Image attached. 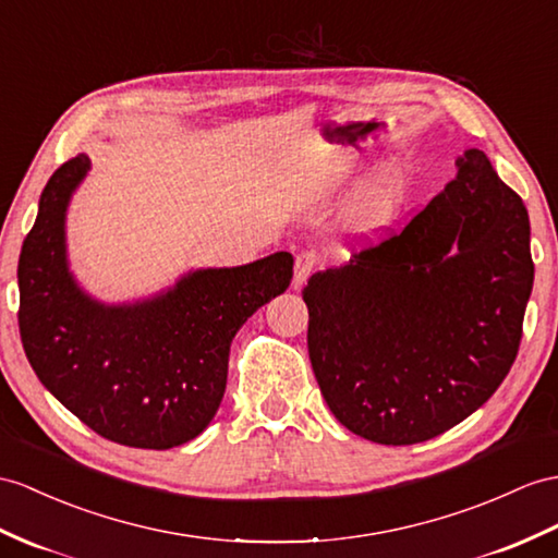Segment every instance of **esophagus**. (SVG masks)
<instances>
[{"label":"esophagus","mask_w":558,"mask_h":558,"mask_svg":"<svg viewBox=\"0 0 558 558\" xmlns=\"http://www.w3.org/2000/svg\"><path fill=\"white\" fill-rule=\"evenodd\" d=\"M319 267V255L315 251H303L295 257V271H293V283L295 289L303 287V283L315 275V269Z\"/></svg>","instance_id":"esophagus-1"}]
</instances>
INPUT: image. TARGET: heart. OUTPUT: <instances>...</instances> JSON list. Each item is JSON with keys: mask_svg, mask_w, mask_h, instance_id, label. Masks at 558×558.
<instances>
[{"mask_svg": "<svg viewBox=\"0 0 558 558\" xmlns=\"http://www.w3.org/2000/svg\"><path fill=\"white\" fill-rule=\"evenodd\" d=\"M402 196V186L396 180H388L372 194H366L360 203L355 213H352V220L360 229H378L390 222V217L396 215V208Z\"/></svg>", "mask_w": 558, "mask_h": 558, "instance_id": "1", "label": "heart"}]
</instances>
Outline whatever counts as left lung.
<instances>
[{
    "mask_svg": "<svg viewBox=\"0 0 558 558\" xmlns=\"http://www.w3.org/2000/svg\"><path fill=\"white\" fill-rule=\"evenodd\" d=\"M381 236L307 281V350L348 430L414 445L490 400L519 355L535 277L530 220L469 148L457 180Z\"/></svg>",
    "mask_w": 558,
    "mask_h": 558,
    "instance_id": "left-lung-1",
    "label": "left lung"
}]
</instances>
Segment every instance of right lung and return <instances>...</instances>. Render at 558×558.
<instances>
[{
  "label": "right lung",
  "instance_id": "right-lung-1",
  "mask_svg": "<svg viewBox=\"0 0 558 558\" xmlns=\"http://www.w3.org/2000/svg\"><path fill=\"white\" fill-rule=\"evenodd\" d=\"M89 170L77 154L49 177L19 257V329L39 381L101 438L170 450L206 428L227 386L229 348L257 307L289 289L293 257L201 269L132 307L80 293L65 267L63 215Z\"/></svg>",
  "mask_w": 558,
  "mask_h": 558
}]
</instances>
